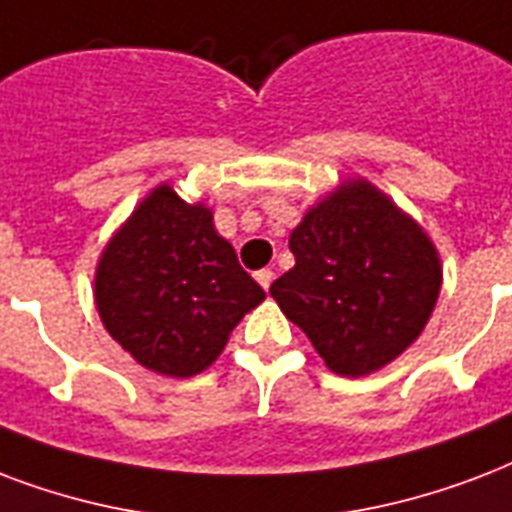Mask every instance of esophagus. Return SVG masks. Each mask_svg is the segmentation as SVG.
I'll return each mask as SVG.
<instances>
[{
  "label": "esophagus",
  "instance_id": "34e87169",
  "mask_svg": "<svg viewBox=\"0 0 512 512\" xmlns=\"http://www.w3.org/2000/svg\"><path fill=\"white\" fill-rule=\"evenodd\" d=\"M255 279H257V284H260V287H263V290L268 292V287H271V284H273V271L263 268V271L255 273Z\"/></svg>",
  "mask_w": 512,
  "mask_h": 512
}]
</instances>
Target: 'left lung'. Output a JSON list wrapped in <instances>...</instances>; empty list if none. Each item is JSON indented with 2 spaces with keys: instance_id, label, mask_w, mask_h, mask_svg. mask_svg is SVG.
Returning <instances> with one entry per match:
<instances>
[{
  "instance_id": "left-lung-1",
  "label": "left lung",
  "mask_w": 512,
  "mask_h": 512,
  "mask_svg": "<svg viewBox=\"0 0 512 512\" xmlns=\"http://www.w3.org/2000/svg\"><path fill=\"white\" fill-rule=\"evenodd\" d=\"M290 249L295 265L271 298L333 373L370 376L424 333L443 287L440 252L373 182L349 177L319 198Z\"/></svg>"
}]
</instances>
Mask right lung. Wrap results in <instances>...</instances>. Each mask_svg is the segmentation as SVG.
I'll list each match as a JSON object with an SVG mask.
<instances>
[{"label":"right lung","mask_w":512,"mask_h":512,"mask_svg":"<svg viewBox=\"0 0 512 512\" xmlns=\"http://www.w3.org/2000/svg\"><path fill=\"white\" fill-rule=\"evenodd\" d=\"M93 300L104 330L142 368L190 378L220 357L265 292L217 233L212 209L161 182L101 249Z\"/></svg>","instance_id":"obj_1"}]
</instances>
